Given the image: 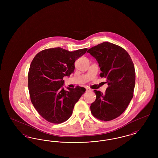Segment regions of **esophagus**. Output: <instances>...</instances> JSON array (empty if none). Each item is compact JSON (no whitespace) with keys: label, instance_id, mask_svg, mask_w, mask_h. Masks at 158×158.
<instances>
[{"label":"esophagus","instance_id":"obj_1","mask_svg":"<svg viewBox=\"0 0 158 158\" xmlns=\"http://www.w3.org/2000/svg\"><path fill=\"white\" fill-rule=\"evenodd\" d=\"M86 92H89V91H91V89H89V88H86Z\"/></svg>","mask_w":158,"mask_h":158}]
</instances>
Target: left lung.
I'll return each instance as SVG.
<instances>
[{"mask_svg":"<svg viewBox=\"0 0 158 158\" xmlns=\"http://www.w3.org/2000/svg\"><path fill=\"white\" fill-rule=\"evenodd\" d=\"M87 52L97 60L102 72L100 76L106 79L108 86L104 94L94 90L96 99L91 104L90 111L100 120H112L123 113L133 97L134 64L126 50L111 43H101Z\"/></svg>","mask_w":158,"mask_h":158,"instance_id":"obj_1","label":"left lung"}]
</instances>
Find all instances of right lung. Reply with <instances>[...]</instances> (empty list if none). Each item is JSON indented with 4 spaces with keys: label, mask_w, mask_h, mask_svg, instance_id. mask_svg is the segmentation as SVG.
I'll return each instance as SVG.
<instances>
[{
    "label": "right lung",
    "mask_w": 158,
    "mask_h": 158,
    "mask_svg": "<svg viewBox=\"0 0 158 158\" xmlns=\"http://www.w3.org/2000/svg\"><path fill=\"white\" fill-rule=\"evenodd\" d=\"M87 48L69 52L60 47L42 50L36 54L28 72L31 101L45 120L62 123L70 117L74 106L85 92L77 87L66 90L63 77L74 72L75 62Z\"/></svg>",
    "instance_id": "right-lung-1"
}]
</instances>
